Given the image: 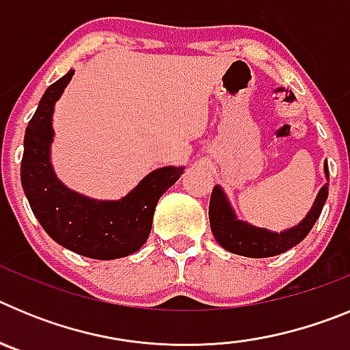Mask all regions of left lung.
<instances>
[{"label":"left lung","mask_w":350,"mask_h":350,"mask_svg":"<svg viewBox=\"0 0 350 350\" xmlns=\"http://www.w3.org/2000/svg\"><path fill=\"white\" fill-rule=\"evenodd\" d=\"M324 172H326L327 177V166H324ZM326 198L327 184L319 191L314 206L307 213V217L303 219L296 228H291L282 233H271V231L262 230V228H254L247 222L238 221L222 189L219 185H215L212 196H210L208 206L210 228H212V233L219 245L228 252L247 256V258H271V256L282 254L291 247L298 245L303 238L310 233L315 221L319 219Z\"/></svg>","instance_id":"left-lung-1"}]
</instances>
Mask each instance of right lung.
<instances>
[{
    "label": "right lung",
    "instance_id": "right-lung-1",
    "mask_svg": "<svg viewBox=\"0 0 350 350\" xmlns=\"http://www.w3.org/2000/svg\"><path fill=\"white\" fill-rule=\"evenodd\" d=\"M73 73L49 85L27 124L21 163L24 193L43 230L59 245L92 259L126 258L147 242L157 202L184 168L154 170L119 202H96L63 185L51 165L52 113Z\"/></svg>",
    "mask_w": 350,
    "mask_h": 350
}]
</instances>
